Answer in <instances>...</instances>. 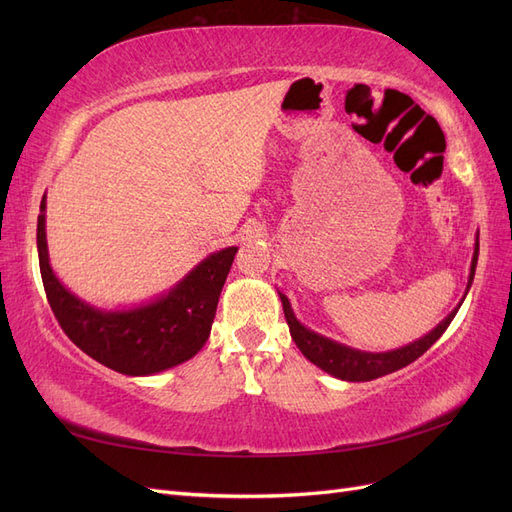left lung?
Masks as SVG:
<instances>
[{"instance_id": "left-lung-1", "label": "left lung", "mask_w": 512, "mask_h": 512, "mask_svg": "<svg viewBox=\"0 0 512 512\" xmlns=\"http://www.w3.org/2000/svg\"><path fill=\"white\" fill-rule=\"evenodd\" d=\"M476 260H478V239L474 243L468 286H466V292H463L459 305L438 324L436 329H431L421 339H414V342H410L406 346L395 348V350H386V352H367V350H359V348H350L346 344L335 342V339H331V337H324L312 329H307L305 324L297 316H294V309H292L286 294H282L280 290H277V294H280V299H282L284 316H286V322L290 327V335L294 339V344H297V348L303 352L307 361H312L316 367L327 371V374H331L333 378L346 380V382H367V380H376L386 374H393V371L410 365L412 361L418 359V356L427 352L433 344L438 342L442 333L448 329V324L453 322L455 314L459 312V307H461L463 299H466V294L474 282Z\"/></svg>"}]
</instances>
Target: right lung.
<instances>
[{"label":"right lung","instance_id":"obj_1","mask_svg":"<svg viewBox=\"0 0 512 512\" xmlns=\"http://www.w3.org/2000/svg\"><path fill=\"white\" fill-rule=\"evenodd\" d=\"M38 260L46 299L61 329L91 359L123 376H153L190 361L207 344L220 292L239 247L213 252L158 297L126 307H98L55 275L46 243V194L38 215Z\"/></svg>","mask_w":512,"mask_h":512}]
</instances>
